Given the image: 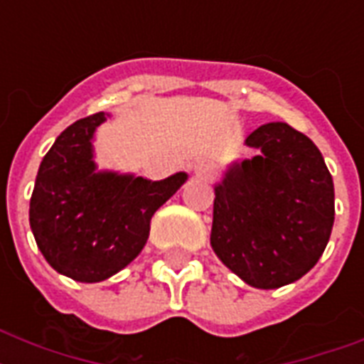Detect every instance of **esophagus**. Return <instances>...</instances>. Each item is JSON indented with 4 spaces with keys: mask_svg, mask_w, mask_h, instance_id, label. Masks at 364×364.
Listing matches in <instances>:
<instances>
[{
    "mask_svg": "<svg viewBox=\"0 0 364 364\" xmlns=\"http://www.w3.org/2000/svg\"><path fill=\"white\" fill-rule=\"evenodd\" d=\"M194 176L198 179H204V181H210L215 177V166L208 162V160H200L194 164Z\"/></svg>",
    "mask_w": 364,
    "mask_h": 364,
    "instance_id": "obj_1",
    "label": "esophagus"
}]
</instances>
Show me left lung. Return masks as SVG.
Here are the masks:
<instances>
[{"instance_id": "1", "label": "left lung", "mask_w": 364, "mask_h": 364, "mask_svg": "<svg viewBox=\"0 0 364 364\" xmlns=\"http://www.w3.org/2000/svg\"><path fill=\"white\" fill-rule=\"evenodd\" d=\"M255 156L234 160L215 183L211 247L255 289H277L308 274L334 225V185L321 151L287 122L245 137Z\"/></svg>"}]
</instances>
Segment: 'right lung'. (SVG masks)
Masks as SVG:
<instances>
[{"instance_id": "add662e5", "label": "right lung", "mask_w": 364, "mask_h": 364, "mask_svg": "<svg viewBox=\"0 0 364 364\" xmlns=\"http://www.w3.org/2000/svg\"><path fill=\"white\" fill-rule=\"evenodd\" d=\"M109 113L68 126L43 156L30 200V227L54 270L81 283L115 276L141 253L151 219L188 179L187 171L151 181L100 170L94 136Z\"/></svg>"}]
</instances>
